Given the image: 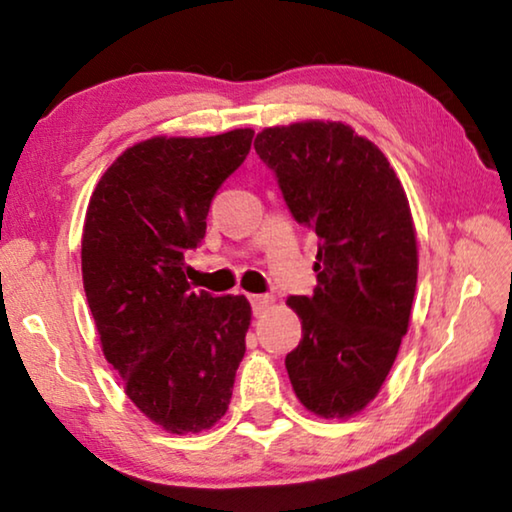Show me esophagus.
Returning a JSON list of instances; mask_svg holds the SVG:
<instances>
[{
    "label": "esophagus",
    "instance_id": "esophagus-1",
    "mask_svg": "<svg viewBox=\"0 0 512 512\" xmlns=\"http://www.w3.org/2000/svg\"><path fill=\"white\" fill-rule=\"evenodd\" d=\"M248 300H250V305H253V314L255 316L262 314V311L273 302L268 296H248Z\"/></svg>",
    "mask_w": 512,
    "mask_h": 512
}]
</instances>
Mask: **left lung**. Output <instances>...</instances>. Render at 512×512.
Returning <instances> with one entry per match:
<instances>
[{"label": "left lung", "instance_id": "obj_1", "mask_svg": "<svg viewBox=\"0 0 512 512\" xmlns=\"http://www.w3.org/2000/svg\"><path fill=\"white\" fill-rule=\"evenodd\" d=\"M289 212L318 237V287L287 302L302 339L284 359L309 411L345 418L375 400L409 327L418 248L404 187L375 144L336 121L255 137Z\"/></svg>", "mask_w": 512, "mask_h": 512}]
</instances>
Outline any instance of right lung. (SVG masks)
Listing matches in <instances>:
<instances>
[{
	"mask_svg": "<svg viewBox=\"0 0 512 512\" xmlns=\"http://www.w3.org/2000/svg\"><path fill=\"white\" fill-rule=\"evenodd\" d=\"M253 135L135 144L103 173L85 214L83 287L103 354L137 409L171 433L221 420L246 352L248 300L194 291L185 253L201 246L216 189Z\"/></svg>",
	"mask_w": 512,
	"mask_h": 512,
	"instance_id": "right-lung-1",
	"label": "right lung"
}]
</instances>
